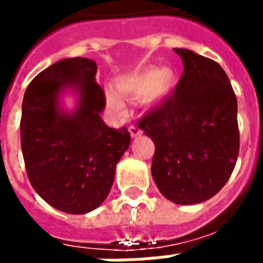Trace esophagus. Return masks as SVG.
<instances>
[{"mask_svg":"<svg viewBox=\"0 0 263 263\" xmlns=\"http://www.w3.org/2000/svg\"><path fill=\"white\" fill-rule=\"evenodd\" d=\"M129 132H131L132 138H136V136L142 135V129L139 127H136V125H131L129 127Z\"/></svg>","mask_w":263,"mask_h":263,"instance_id":"esophagus-1","label":"esophagus"}]
</instances>
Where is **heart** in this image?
I'll return each instance as SVG.
<instances>
[{
    "mask_svg": "<svg viewBox=\"0 0 263 263\" xmlns=\"http://www.w3.org/2000/svg\"><path fill=\"white\" fill-rule=\"evenodd\" d=\"M177 76L172 68L148 67L119 82L117 87L124 95H144L148 102H157L175 87ZM109 103L115 110H121L123 103L116 95H109Z\"/></svg>",
    "mask_w": 263,
    "mask_h": 263,
    "instance_id": "obj_1",
    "label": "heart"
}]
</instances>
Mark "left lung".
<instances>
[{
	"label": "left lung",
	"instance_id": "obj_1",
	"mask_svg": "<svg viewBox=\"0 0 263 263\" xmlns=\"http://www.w3.org/2000/svg\"><path fill=\"white\" fill-rule=\"evenodd\" d=\"M175 51L184 65L175 92L138 125L156 144L152 173L161 194L194 204L216 195L235 169L237 101L220 64L188 49Z\"/></svg>",
	"mask_w": 263,
	"mask_h": 263
}]
</instances>
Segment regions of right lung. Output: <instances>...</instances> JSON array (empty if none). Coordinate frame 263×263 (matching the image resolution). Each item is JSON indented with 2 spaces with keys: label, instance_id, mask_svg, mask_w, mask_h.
I'll list each match as a JSON object with an SVG mask.
<instances>
[{
  "label": "right lung",
  "instance_id": "right-lung-1",
  "mask_svg": "<svg viewBox=\"0 0 263 263\" xmlns=\"http://www.w3.org/2000/svg\"><path fill=\"white\" fill-rule=\"evenodd\" d=\"M95 75L92 60H61L35 76L23 98L20 140L28 180L43 200L71 214L91 212L106 199L131 142L125 128L107 127L101 119L106 98ZM65 87L81 92L73 115L57 107Z\"/></svg>",
  "mask_w": 263,
  "mask_h": 263
}]
</instances>
